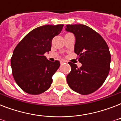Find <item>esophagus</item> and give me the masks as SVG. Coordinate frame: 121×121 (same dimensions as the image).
Returning a JSON list of instances; mask_svg holds the SVG:
<instances>
[{
    "label": "esophagus",
    "instance_id": "obj_1",
    "mask_svg": "<svg viewBox=\"0 0 121 121\" xmlns=\"http://www.w3.org/2000/svg\"><path fill=\"white\" fill-rule=\"evenodd\" d=\"M66 63V61H65V60H61L60 61L61 65L63 64V63Z\"/></svg>",
    "mask_w": 121,
    "mask_h": 121
}]
</instances>
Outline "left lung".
Instances as JSON below:
<instances>
[{
  "label": "left lung",
  "mask_w": 121,
  "mask_h": 121,
  "mask_svg": "<svg viewBox=\"0 0 121 121\" xmlns=\"http://www.w3.org/2000/svg\"><path fill=\"white\" fill-rule=\"evenodd\" d=\"M66 30L76 38L75 53L82 66L68 62L72 70L66 80L72 90L88 95L98 90L107 78L110 70L111 53L108 45L100 35L83 24L66 25Z\"/></svg>",
  "instance_id": "left-lung-1"
}]
</instances>
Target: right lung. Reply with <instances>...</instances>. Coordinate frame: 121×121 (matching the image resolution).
I'll list each match as a JSON object with an SVG mask.
<instances>
[{"instance_id":"1","label":"right lung","mask_w":121,"mask_h":121,"mask_svg":"<svg viewBox=\"0 0 121 121\" xmlns=\"http://www.w3.org/2000/svg\"><path fill=\"white\" fill-rule=\"evenodd\" d=\"M63 26L35 28L15 48L10 60L12 75L19 86L27 94L38 95L51 86L52 76L60 63L58 60L49 61L44 55L51 51L52 39L61 33Z\"/></svg>"}]
</instances>
